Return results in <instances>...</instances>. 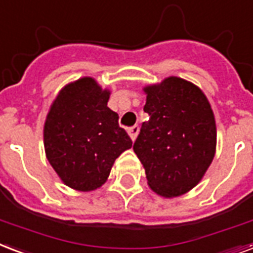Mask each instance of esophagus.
I'll return each instance as SVG.
<instances>
[{"label":"esophagus","mask_w":253,"mask_h":253,"mask_svg":"<svg viewBox=\"0 0 253 253\" xmlns=\"http://www.w3.org/2000/svg\"><path fill=\"white\" fill-rule=\"evenodd\" d=\"M128 134L130 136V138L132 140H136V137H137V134H138V126L137 125H134V126H130V128L128 129Z\"/></svg>","instance_id":"obj_1"}]
</instances>
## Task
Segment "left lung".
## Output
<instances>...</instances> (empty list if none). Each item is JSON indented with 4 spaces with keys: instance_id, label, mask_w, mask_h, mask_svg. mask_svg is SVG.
<instances>
[{
    "instance_id": "left-lung-1",
    "label": "left lung",
    "mask_w": 253,
    "mask_h": 253,
    "mask_svg": "<svg viewBox=\"0 0 253 253\" xmlns=\"http://www.w3.org/2000/svg\"><path fill=\"white\" fill-rule=\"evenodd\" d=\"M147 94L133 145L148 185L163 197H178L200 183L216 153V123L199 86L176 76L142 88Z\"/></svg>"
}]
</instances>
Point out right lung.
<instances>
[{"label": "right lung", "mask_w": 253, "mask_h": 253, "mask_svg": "<svg viewBox=\"0 0 253 253\" xmlns=\"http://www.w3.org/2000/svg\"><path fill=\"white\" fill-rule=\"evenodd\" d=\"M109 89L81 77L58 92L43 125L45 155L65 185L90 192L105 183L115 160L132 147L108 108Z\"/></svg>", "instance_id": "obj_1"}]
</instances>
